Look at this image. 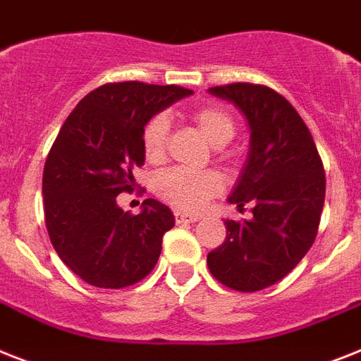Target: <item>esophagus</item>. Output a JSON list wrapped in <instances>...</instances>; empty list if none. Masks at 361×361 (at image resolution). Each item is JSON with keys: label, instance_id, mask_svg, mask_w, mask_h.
Masks as SVG:
<instances>
[{"label": "esophagus", "instance_id": "1", "mask_svg": "<svg viewBox=\"0 0 361 361\" xmlns=\"http://www.w3.org/2000/svg\"><path fill=\"white\" fill-rule=\"evenodd\" d=\"M175 221L177 223H195L201 219L199 214H188V212H180V210H175Z\"/></svg>", "mask_w": 361, "mask_h": 361}]
</instances>
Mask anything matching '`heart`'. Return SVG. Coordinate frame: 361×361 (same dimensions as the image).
Returning a JSON list of instances; mask_svg holds the SVG:
<instances>
[{"label": "heart", "instance_id": "obj_1", "mask_svg": "<svg viewBox=\"0 0 361 361\" xmlns=\"http://www.w3.org/2000/svg\"><path fill=\"white\" fill-rule=\"evenodd\" d=\"M192 120L204 138L214 145H227L236 133V123L227 110L219 105H201L192 110ZM169 121L164 114L153 116L142 134L145 159L162 162L168 149ZM223 177L216 171H190L175 168L157 178L154 190L160 197L180 210H199L208 201L223 192Z\"/></svg>", "mask_w": 361, "mask_h": 361}]
</instances>
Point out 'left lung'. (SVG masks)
<instances>
[{"mask_svg": "<svg viewBox=\"0 0 361 361\" xmlns=\"http://www.w3.org/2000/svg\"><path fill=\"white\" fill-rule=\"evenodd\" d=\"M210 94L240 109L251 147L228 202L247 221L227 219V238L208 252L216 281L236 291H260L282 281L310 251L324 204V169L314 138L297 110L269 86L232 82Z\"/></svg>", "mask_w": 361, "mask_h": 361, "instance_id": "left-lung-1", "label": "left lung"}]
</instances>
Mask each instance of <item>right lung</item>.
<instances>
[{"instance_id":"add662e5","label":"right lung","mask_w":361,"mask_h":361,"mask_svg":"<svg viewBox=\"0 0 361 361\" xmlns=\"http://www.w3.org/2000/svg\"><path fill=\"white\" fill-rule=\"evenodd\" d=\"M190 94L175 85L109 82L85 95L59 130L42 177L46 227L56 255L88 284L120 290L157 266L173 214L145 199L133 216L116 197L134 190L147 121Z\"/></svg>"}]
</instances>
